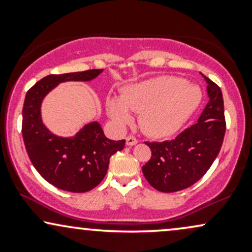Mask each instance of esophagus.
I'll return each mask as SVG.
<instances>
[{
  "instance_id": "1",
  "label": "esophagus",
  "mask_w": 252,
  "mask_h": 252,
  "mask_svg": "<svg viewBox=\"0 0 252 252\" xmlns=\"http://www.w3.org/2000/svg\"><path fill=\"white\" fill-rule=\"evenodd\" d=\"M138 140L135 136H128V137H126V144H128V146H135Z\"/></svg>"
}]
</instances>
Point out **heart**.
<instances>
[{
    "mask_svg": "<svg viewBox=\"0 0 252 252\" xmlns=\"http://www.w3.org/2000/svg\"><path fill=\"white\" fill-rule=\"evenodd\" d=\"M198 86L189 85L179 77L163 76L128 85L120 100L108 98L106 110L118 126L130 123L127 110L140 114L141 129L153 137L175 134L195 111L201 102Z\"/></svg>",
    "mask_w": 252,
    "mask_h": 252,
    "instance_id": "obj_1",
    "label": "heart"
}]
</instances>
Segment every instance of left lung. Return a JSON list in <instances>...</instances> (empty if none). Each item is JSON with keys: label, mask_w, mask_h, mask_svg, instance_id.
<instances>
[{"label": "left lung", "mask_w": 252, "mask_h": 252, "mask_svg": "<svg viewBox=\"0 0 252 252\" xmlns=\"http://www.w3.org/2000/svg\"><path fill=\"white\" fill-rule=\"evenodd\" d=\"M209 102L198 122L175 138L146 142L152 158L142 167L144 178L158 192L173 193L189 189L206 174L220 152L226 122L221 90L205 77Z\"/></svg>", "instance_id": "8db88e82"}]
</instances>
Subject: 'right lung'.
I'll return each instance as SVG.
<instances>
[{
	"label": "right lung",
	"mask_w": 252,
	"mask_h": 252,
	"mask_svg": "<svg viewBox=\"0 0 252 252\" xmlns=\"http://www.w3.org/2000/svg\"><path fill=\"white\" fill-rule=\"evenodd\" d=\"M103 70L50 74L27 91L22 109V137L27 154L39 174L57 189L84 193L99 185L108 172L109 160L124 148L126 140L112 141L97 122L84 126L74 137L53 135L43 126L40 105L59 83L94 79Z\"/></svg>",
	"instance_id": "obj_1"
}]
</instances>
